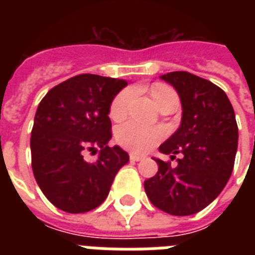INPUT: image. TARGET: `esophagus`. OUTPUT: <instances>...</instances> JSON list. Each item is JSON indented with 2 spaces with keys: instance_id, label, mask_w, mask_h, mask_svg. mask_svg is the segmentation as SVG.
Returning a JSON list of instances; mask_svg holds the SVG:
<instances>
[{
  "instance_id": "obj_1",
  "label": "esophagus",
  "mask_w": 255,
  "mask_h": 255,
  "mask_svg": "<svg viewBox=\"0 0 255 255\" xmlns=\"http://www.w3.org/2000/svg\"><path fill=\"white\" fill-rule=\"evenodd\" d=\"M143 159H144L143 156L136 155V153H131V155H129V160H131V161H140V160H143Z\"/></svg>"
}]
</instances>
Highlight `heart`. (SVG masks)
Instances as JSON below:
<instances>
[{
  "instance_id": "obj_1",
  "label": "heart",
  "mask_w": 255,
  "mask_h": 255,
  "mask_svg": "<svg viewBox=\"0 0 255 255\" xmlns=\"http://www.w3.org/2000/svg\"><path fill=\"white\" fill-rule=\"evenodd\" d=\"M151 94L157 106L170 96H176L173 90L163 85L153 86ZM132 96H133V90L126 88L114 98L111 107H110V116L112 119L120 120L127 115L128 104L131 102ZM115 136L116 141L122 147L127 148L132 152L144 153V152L149 151L152 147H155L156 144L163 139L164 133L160 128L145 127L143 124L136 123V122H127L118 127Z\"/></svg>"
}]
</instances>
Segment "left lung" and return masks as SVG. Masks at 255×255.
I'll list each match as a JSON object with an SVG mask.
<instances>
[{
    "instance_id": "8db88e82",
    "label": "left lung",
    "mask_w": 255,
    "mask_h": 255,
    "mask_svg": "<svg viewBox=\"0 0 255 255\" xmlns=\"http://www.w3.org/2000/svg\"><path fill=\"white\" fill-rule=\"evenodd\" d=\"M177 91L181 123L159 151L177 159L170 167L153 157L159 170L144 181L149 201L172 216H190L213 202L233 170L238 127L233 106L218 86L186 71L160 77Z\"/></svg>"
}]
</instances>
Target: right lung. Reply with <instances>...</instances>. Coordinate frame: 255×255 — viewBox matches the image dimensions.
I'll list each match as a JSON object with an SVG mask.
<instances>
[{"mask_svg": "<svg viewBox=\"0 0 255 255\" xmlns=\"http://www.w3.org/2000/svg\"><path fill=\"white\" fill-rule=\"evenodd\" d=\"M128 85L124 79L82 74L51 88L38 106L30 139L31 167L38 186L54 206L85 213L107 198L116 173L129 161L112 135L110 107ZM101 148L98 159H83Z\"/></svg>", "mask_w": 255, "mask_h": 255, "instance_id": "obj_1", "label": "right lung"}]
</instances>
